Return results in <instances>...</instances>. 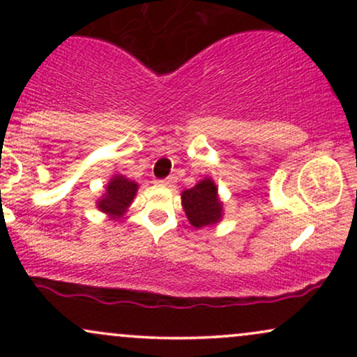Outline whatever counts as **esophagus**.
<instances>
[{
  "label": "esophagus",
  "instance_id": "esophagus-1",
  "mask_svg": "<svg viewBox=\"0 0 357 357\" xmlns=\"http://www.w3.org/2000/svg\"><path fill=\"white\" fill-rule=\"evenodd\" d=\"M162 184H165V186H174L176 184V176L173 174V176H167V178H165L161 181Z\"/></svg>",
  "mask_w": 357,
  "mask_h": 357
}]
</instances>
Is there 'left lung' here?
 <instances>
[{
    "label": "left lung",
    "mask_w": 357,
    "mask_h": 357,
    "mask_svg": "<svg viewBox=\"0 0 357 357\" xmlns=\"http://www.w3.org/2000/svg\"><path fill=\"white\" fill-rule=\"evenodd\" d=\"M181 204L195 228L210 227L223 216V203L220 202L218 188L211 178H204L191 190L183 191Z\"/></svg>",
    "instance_id": "left-lung-1"
}]
</instances>
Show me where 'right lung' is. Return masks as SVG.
Returning a JSON list of instances; mask_svg holds the SVG:
<instances>
[{
    "label": "right lung",
    "instance_id": "add662e5",
    "mask_svg": "<svg viewBox=\"0 0 357 357\" xmlns=\"http://www.w3.org/2000/svg\"><path fill=\"white\" fill-rule=\"evenodd\" d=\"M137 192V183L130 181L126 176L116 174L105 186V195L97 202V208L107 213L112 220L121 218L132 203Z\"/></svg>",
    "mask_w": 357,
    "mask_h": 357
}]
</instances>
